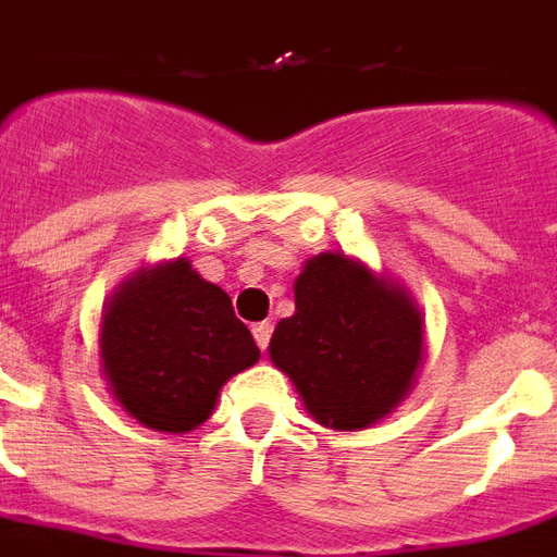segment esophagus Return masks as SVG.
<instances>
[{
	"label": "esophagus",
	"instance_id": "1",
	"mask_svg": "<svg viewBox=\"0 0 557 557\" xmlns=\"http://www.w3.org/2000/svg\"><path fill=\"white\" fill-rule=\"evenodd\" d=\"M252 334H256L258 348L264 351V348L270 346V337H273V325H270V322H258V325L252 327Z\"/></svg>",
	"mask_w": 557,
	"mask_h": 557
}]
</instances>
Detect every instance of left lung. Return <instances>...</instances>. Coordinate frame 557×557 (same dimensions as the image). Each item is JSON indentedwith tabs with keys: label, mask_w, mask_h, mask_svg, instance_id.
Here are the masks:
<instances>
[{
	"label": "left lung",
	"mask_w": 557,
	"mask_h": 557,
	"mask_svg": "<svg viewBox=\"0 0 557 557\" xmlns=\"http://www.w3.org/2000/svg\"><path fill=\"white\" fill-rule=\"evenodd\" d=\"M424 355V319L407 293L360 261L322 252L296 278V313L270 357L319 424L360 430L398 404Z\"/></svg>",
	"instance_id": "obj_1"
}]
</instances>
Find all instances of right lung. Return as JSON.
I'll use <instances>...</instances> for the list:
<instances>
[{"mask_svg": "<svg viewBox=\"0 0 557 557\" xmlns=\"http://www.w3.org/2000/svg\"><path fill=\"white\" fill-rule=\"evenodd\" d=\"M258 357L230 296L185 258L136 275L103 313V374L119 404L150 430L202 424L220 386Z\"/></svg>", "mask_w": 557, "mask_h": 557, "instance_id": "1", "label": "right lung"}]
</instances>
